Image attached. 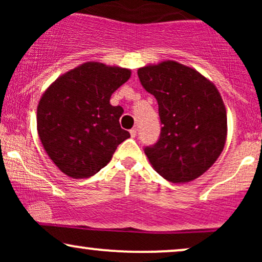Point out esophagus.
Wrapping results in <instances>:
<instances>
[{
	"mask_svg": "<svg viewBox=\"0 0 262 262\" xmlns=\"http://www.w3.org/2000/svg\"><path fill=\"white\" fill-rule=\"evenodd\" d=\"M130 135H132V138H134L135 135H137V128L130 129Z\"/></svg>",
	"mask_w": 262,
	"mask_h": 262,
	"instance_id": "esophagus-1",
	"label": "esophagus"
}]
</instances>
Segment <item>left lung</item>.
Returning <instances> with one entry per match:
<instances>
[{
	"label": "left lung",
	"mask_w": 262,
	"mask_h": 262,
	"mask_svg": "<svg viewBox=\"0 0 262 262\" xmlns=\"http://www.w3.org/2000/svg\"><path fill=\"white\" fill-rule=\"evenodd\" d=\"M141 86L158 101L161 132L144 151L167 181L197 179L214 164L227 138V112L218 90L198 71L176 61L138 70Z\"/></svg>",
	"instance_id": "1"
}]
</instances>
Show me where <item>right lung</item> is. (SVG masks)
Returning a JSON list of instances; mask_svg holds the SVG:
<instances>
[{
	"label": "right lung",
	"mask_w": 262,
	"mask_h": 262,
	"mask_svg": "<svg viewBox=\"0 0 262 262\" xmlns=\"http://www.w3.org/2000/svg\"><path fill=\"white\" fill-rule=\"evenodd\" d=\"M130 77L128 69L86 62L59 77L41 96L38 134L45 151L62 172L85 179L111 161L130 137L121 128V106L111 96Z\"/></svg>",
	"instance_id": "1"
}]
</instances>
